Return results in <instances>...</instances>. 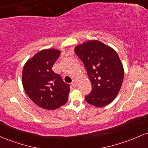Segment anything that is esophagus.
Returning <instances> with one entry per match:
<instances>
[{
	"label": "esophagus",
	"mask_w": 148,
	"mask_h": 148,
	"mask_svg": "<svg viewBox=\"0 0 148 148\" xmlns=\"http://www.w3.org/2000/svg\"><path fill=\"white\" fill-rule=\"evenodd\" d=\"M71 85H72V86H74V87L77 86V81L76 80V79H74V80L72 81V82H71Z\"/></svg>",
	"instance_id": "34e87169"
}]
</instances>
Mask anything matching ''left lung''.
I'll return each instance as SVG.
<instances>
[{"label": "left lung", "instance_id": "obj_1", "mask_svg": "<svg viewBox=\"0 0 148 148\" xmlns=\"http://www.w3.org/2000/svg\"><path fill=\"white\" fill-rule=\"evenodd\" d=\"M74 52L84 63L92 84L85 99L96 107L108 105L116 98L124 79V68L117 53L98 40L79 45Z\"/></svg>", "mask_w": 148, "mask_h": 148}]
</instances>
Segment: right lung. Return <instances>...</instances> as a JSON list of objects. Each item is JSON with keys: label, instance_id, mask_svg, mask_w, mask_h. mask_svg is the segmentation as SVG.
Here are the masks:
<instances>
[{"label": "right lung", "instance_id": "add662e5", "mask_svg": "<svg viewBox=\"0 0 148 148\" xmlns=\"http://www.w3.org/2000/svg\"><path fill=\"white\" fill-rule=\"evenodd\" d=\"M60 51L56 49L38 52L26 62L22 84L29 98L40 108L55 110L68 100L70 86L52 70Z\"/></svg>", "mask_w": 148, "mask_h": 148}]
</instances>
